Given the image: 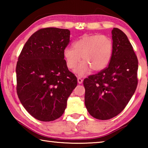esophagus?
<instances>
[{"label":"esophagus","mask_w":148,"mask_h":148,"mask_svg":"<svg viewBox=\"0 0 148 148\" xmlns=\"http://www.w3.org/2000/svg\"><path fill=\"white\" fill-rule=\"evenodd\" d=\"M77 82L79 84H81L83 82V79H82L81 77H77Z\"/></svg>","instance_id":"esophagus-1"}]
</instances>
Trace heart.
<instances>
[{
  "mask_svg": "<svg viewBox=\"0 0 148 148\" xmlns=\"http://www.w3.org/2000/svg\"><path fill=\"white\" fill-rule=\"evenodd\" d=\"M113 53V42L104 35L85 34L75 41L72 47H65L63 56L69 69H74L80 61L83 60L75 70L79 76H84L92 69L101 71L109 64Z\"/></svg>",
  "mask_w": 148,
  "mask_h": 148,
  "instance_id": "b5f03b06",
  "label": "heart"
}]
</instances>
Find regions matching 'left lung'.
I'll use <instances>...</instances> for the list:
<instances>
[{"label":"left lung","mask_w":148,"mask_h":148,"mask_svg":"<svg viewBox=\"0 0 148 148\" xmlns=\"http://www.w3.org/2000/svg\"><path fill=\"white\" fill-rule=\"evenodd\" d=\"M113 53L108 66L84 80L85 104L95 118L110 119L123 111L136 91L137 57L127 35L112 31Z\"/></svg>","instance_id":"8db88e82"}]
</instances>
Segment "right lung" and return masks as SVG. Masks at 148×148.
I'll list each match as a JSON object with an SVG mask.
<instances>
[{"label": "right lung", "mask_w": 148, "mask_h": 148, "mask_svg": "<svg viewBox=\"0 0 148 148\" xmlns=\"http://www.w3.org/2000/svg\"><path fill=\"white\" fill-rule=\"evenodd\" d=\"M70 35L69 29H40L31 35L19 56L17 93L27 111L40 121L61 117L77 86V77L69 71L63 56Z\"/></svg>", "instance_id": "obj_1"}]
</instances>
